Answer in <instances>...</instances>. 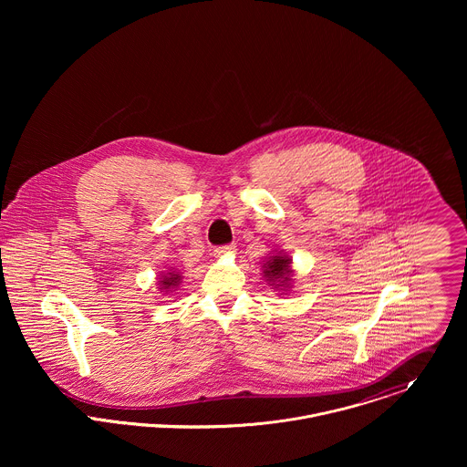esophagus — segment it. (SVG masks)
<instances>
[{
	"mask_svg": "<svg viewBox=\"0 0 467 467\" xmlns=\"http://www.w3.org/2000/svg\"><path fill=\"white\" fill-rule=\"evenodd\" d=\"M235 254V244H226V246H219L213 250L215 257H224V255H234Z\"/></svg>",
	"mask_w": 467,
	"mask_h": 467,
	"instance_id": "1",
	"label": "esophagus"
}]
</instances>
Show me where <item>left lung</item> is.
Instances as JSON below:
<instances>
[{
  "instance_id": "obj_1",
  "label": "left lung",
  "mask_w": 467,
  "mask_h": 467,
  "mask_svg": "<svg viewBox=\"0 0 467 467\" xmlns=\"http://www.w3.org/2000/svg\"><path fill=\"white\" fill-rule=\"evenodd\" d=\"M263 273L269 285H275V289L280 287L282 291H285L291 285V275H293L291 259L282 252H278L267 259L266 265L263 266Z\"/></svg>"
}]
</instances>
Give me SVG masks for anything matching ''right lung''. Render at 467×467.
<instances>
[{"label":"right lung","mask_w":467,"mask_h":467,"mask_svg":"<svg viewBox=\"0 0 467 467\" xmlns=\"http://www.w3.org/2000/svg\"><path fill=\"white\" fill-rule=\"evenodd\" d=\"M180 282H182L180 271H178V273H176V271H169V273H165V275L161 276V280H160V289H163L165 293H172V291H176V287L180 285Z\"/></svg>","instance_id":"obj_1"}]
</instances>
